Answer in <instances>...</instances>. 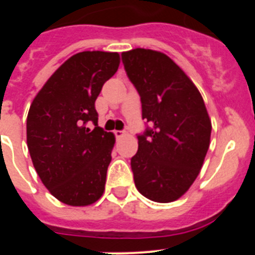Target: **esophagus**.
Returning <instances> with one entry per match:
<instances>
[{
    "mask_svg": "<svg viewBox=\"0 0 255 255\" xmlns=\"http://www.w3.org/2000/svg\"><path fill=\"white\" fill-rule=\"evenodd\" d=\"M114 134H115V136H116L117 139H120V138H123L124 135H126V132L125 131H121V130H115Z\"/></svg>",
    "mask_w": 255,
    "mask_h": 255,
    "instance_id": "obj_1",
    "label": "esophagus"
}]
</instances>
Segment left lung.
Returning <instances> with one entry per match:
<instances>
[{
    "label": "left lung",
    "mask_w": 255,
    "mask_h": 255,
    "mask_svg": "<svg viewBox=\"0 0 255 255\" xmlns=\"http://www.w3.org/2000/svg\"><path fill=\"white\" fill-rule=\"evenodd\" d=\"M130 82L152 128L138 135L131 158L141 195L170 203L185 194L199 175L211 141L212 124L198 88L167 55L153 49L123 52Z\"/></svg>",
    "instance_id": "8db88e82"
}]
</instances>
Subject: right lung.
I'll return each mask as SVG.
<instances>
[{"label":"right lung","instance_id":"add662e5","mask_svg":"<svg viewBox=\"0 0 255 255\" xmlns=\"http://www.w3.org/2000/svg\"><path fill=\"white\" fill-rule=\"evenodd\" d=\"M119 65L117 52H79L52 74L29 108L33 166L49 193L67 206L93 204L105 191L115 135L98 126L94 103Z\"/></svg>","mask_w":255,"mask_h":255}]
</instances>
